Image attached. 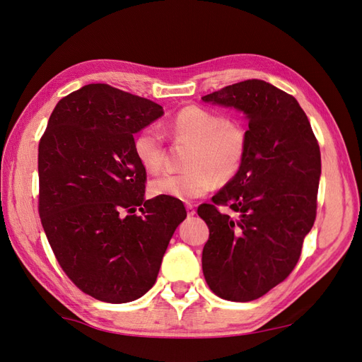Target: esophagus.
<instances>
[{
  "mask_svg": "<svg viewBox=\"0 0 362 362\" xmlns=\"http://www.w3.org/2000/svg\"><path fill=\"white\" fill-rule=\"evenodd\" d=\"M185 208H187V214H189V217H192V216H194V206L192 205V204H187L185 205Z\"/></svg>",
  "mask_w": 362,
  "mask_h": 362,
  "instance_id": "esophagus-1",
  "label": "esophagus"
}]
</instances>
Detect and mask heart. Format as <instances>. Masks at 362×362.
Segmentation results:
<instances>
[{
	"instance_id": "b5f03b06",
	"label": "heart",
	"mask_w": 362,
	"mask_h": 362,
	"mask_svg": "<svg viewBox=\"0 0 362 362\" xmlns=\"http://www.w3.org/2000/svg\"><path fill=\"white\" fill-rule=\"evenodd\" d=\"M163 131L177 141L190 144L180 173H164L152 180L154 196L190 201L201 198L217 184L235 178L243 166L247 134L242 124L199 105H185L163 125ZM133 151L148 172L156 173L164 164V140L154 128H144L133 139Z\"/></svg>"
}]
</instances>
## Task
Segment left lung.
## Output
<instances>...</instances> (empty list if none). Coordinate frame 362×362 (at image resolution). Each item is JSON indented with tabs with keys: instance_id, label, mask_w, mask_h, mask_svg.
<instances>
[{
	"instance_id": "1",
	"label": "left lung",
	"mask_w": 362,
	"mask_h": 362,
	"mask_svg": "<svg viewBox=\"0 0 362 362\" xmlns=\"http://www.w3.org/2000/svg\"><path fill=\"white\" fill-rule=\"evenodd\" d=\"M249 119L243 166L213 204L198 206L210 237L202 270L218 298L249 302L286 279L300 258L317 213L320 148L294 96L262 80H246L202 96ZM233 209V218L218 210Z\"/></svg>"
}]
</instances>
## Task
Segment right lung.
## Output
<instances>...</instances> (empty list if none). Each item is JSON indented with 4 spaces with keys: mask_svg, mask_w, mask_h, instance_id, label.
<instances>
[{
    "mask_svg": "<svg viewBox=\"0 0 362 362\" xmlns=\"http://www.w3.org/2000/svg\"><path fill=\"white\" fill-rule=\"evenodd\" d=\"M161 115L146 98L87 84L62 98L40 137L43 231L68 278L98 300L131 302L154 286L187 216L178 199H145L146 169L134 156L133 134Z\"/></svg>",
    "mask_w": 362,
    "mask_h": 362,
    "instance_id": "1",
    "label": "right lung"
}]
</instances>
